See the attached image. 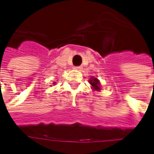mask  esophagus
<instances>
[{
  "instance_id": "1",
  "label": "esophagus",
  "mask_w": 154,
  "mask_h": 154,
  "mask_svg": "<svg viewBox=\"0 0 154 154\" xmlns=\"http://www.w3.org/2000/svg\"><path fill=\"white\" fill-rule=\"evenodd\" d=\"M74 68H75L76 70H82V67H81V66H77V67H75Z\"/></svg>"
}]
</instances>
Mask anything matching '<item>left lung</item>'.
Masks as SVG:
<instances>
[{"mask_svg": "<svg viewBox=\"0 0 154 154\" xmlns=\"http://www.w3.org/2000/svg\"><path fill=\"white\" fill-rule=\"evenodd\" d=\"M90 84L94 87V89L96 90H99V81L97 80V78H91V80H90Z\"/></svg>", "mask_w": 154, "mask_h": 154, "instance_id": "obj_1", "label": "left lung"}]
</instances>
